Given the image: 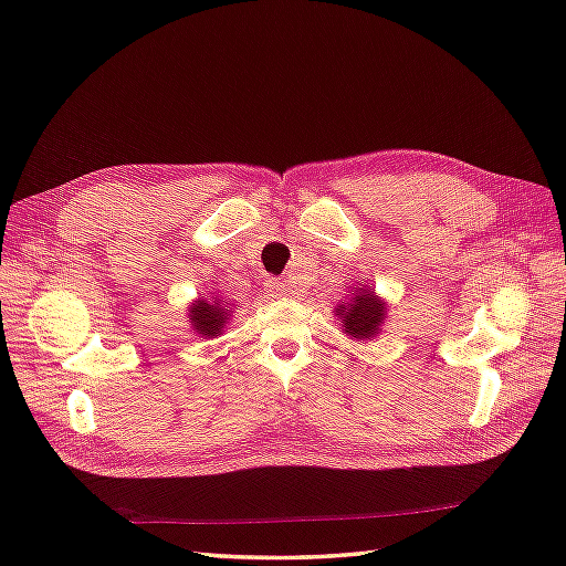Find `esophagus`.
Wrapping results in <instances>:
<instances>
[{
    "mask_svg": "<svg viewBox=\"0 0 566 566\" xmlns=\"http://www.w3.org/2000/svg\"><path fill=\"white\" fill-rule=\"evenodd\" d=\"M264 292H268L270 296H286L290 294V284H286L284 280H280V276H268V280H264Z\"/></svg>",
    "mask_w": 566,
    "mask_h": 566,
    "instance_id": "obj_1",
    "label": "esophagus"
}]
</instances>
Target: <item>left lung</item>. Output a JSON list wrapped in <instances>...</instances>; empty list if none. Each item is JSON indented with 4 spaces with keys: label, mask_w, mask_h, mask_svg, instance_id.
<instances>
[{
    "label": "left lung",
    "mask_w": 566,
    "mask_h": 566,
    "mask_svg": "<svg viewBox=\"0 0 566 566\" xmlns=\"http://www.w3.org/2000/svg\"><path fill=\"white\" fill-rule=\"evenodd\" d=\"M335 316L343 323V333L350 335L353 340H371L387 318V304L367 286H359L350 302H343L335 308Z\"/></svg>",
    "instance_id": "obj_1"
}]
</instances>
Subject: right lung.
Returning a JSON list of instances; mask_svg holds the SVG:
<instances>
[{
  "instance_id": "1",
  "label": "right lung",
  "mask_w": 566,
  "mask_h": 566,
  "mask_svg": "<svg viewBox=\"0 0 566 566\" xmlns=\"http://www.w3.org/2000/svg\"><path fill=\"white\" fill-rule=\"evenodd\" d=\"M231 318V311L226 308L221 298H199L189 306V326L195 328L201 338H213V335H221L223 326Z\"/></svg>"
}]
</instances>
